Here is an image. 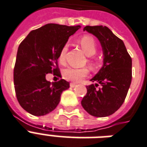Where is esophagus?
I'll use <instances>...</instances> for the list:
<instances>
[{
  "label": "esophagus",
  "mask_w": 147,
  "mask_h": 147,
  "mask_svg": "<svg viewBox=\"0 0 147 147\" xmlns=\"http://www.w3.org/2000/svg\"><path fill=\"white\" fill-rule=\"evenodd\" d=\"M78 85V83H76V82H71L70 83V86H71V88H74V87H76V85Z\"/></svg>",
  "instance_id": "34e87169"
}]
</instances>
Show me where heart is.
<instances>
[{
  "label": "heart",
  "instance_id": "b5f03b06",
  "mask_svg": "<svg viewBox=\"0 0 147 147\" xmlns=\"http://www.w3.org/2000/svg\"><path fill=\"white\" fill-rule=\"evenodd\" d=\"M81 47L88 56H93L97 52V44L95 40L91 36H85L79 40ZM69 45L68 43L65 44L61 49L59 55V60L61 63H64L65 62V57L68 51ZM88 62L91 65H94L92 60L88 59ZM88 69L87 68H74V67H67L66 69L63 70V76L67 80L78 82L85 78L88 75Z\"/></svg>",
  "mask_w": 147,
  "mask_h": 147
}]
</instances>
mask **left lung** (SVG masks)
<instances>
[{
    "label": "left lung",
    "mask_w": 147,
    "mask_h": 147,
    "mask_svg": "<svg viewBox=\"0 0 147 147\" xmlns=\"http://www.w3.org/2000/svg\"><path fill=\"white\" fill-rule=\"evenodd\" d=\"M98 38L103 51V65L86 86L83 108L98 117H107L121 107L132 79V59L125 45L107 26H86L83 29ZM98 84L100 89L96 88Z\"/></svg>",
    "instance_id": "1"
}]
</instances>
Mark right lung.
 I'll use <instances>...</instances> for the list:
<instances>
[{
  "instance_id": "right-lung-1",
  "label": "right lung",
  "mask_w": 147,
  "mask_h": 147,
  "mask_svg": "<svg viewBox=\"0 0 147 147\" xmlns=\"http://www.w3.org/2000/svg\"><path fill=\"white\" fill-rule=\"evenodd\" d=\"M80 26H68L46 24L32 30L18 47L13 69V82L18 102L26 111L34 116H43L53 111L60 101L63 91L69 88L64 79L51 83L47 73L59 76L58 59Z\"/></svg>"
}]
</instances>
